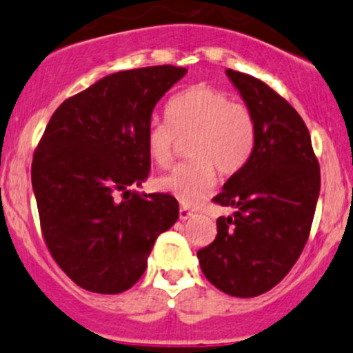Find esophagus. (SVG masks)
Masks as SVG:
<instances>
[{
  "label": "esophagus",
  "instance_id": "obj_1",
  "mask_svg": "<svg viewBox=\"0 0 353 353\" xmlns=\"http://www.w3.org/2000/svg\"><path fill=\"white\" fill-rule=\"evenodd\" d=\"M191 217H193V214L190 212V208H186V207L179 208V219H181V221H188V219H191Z\"/></svg>",
  "mask_w": 353,
  "mask_h": 353
}]
</instances>
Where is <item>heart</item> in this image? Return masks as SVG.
I'll list each match as a JSON object with an SVG mask.
<instances>
[{
  "label": "heart",
  "mask_w": 353,
  "mask_h": 353,
  "mask_svg": "<svg viewBox=\"0 0 353 353\" xmlns=\"http://www.w3.org/2000/svg\"><path fill=\"white\" fill-rule=\"evenodd\" d=\"M167 117H153L146 128V152L153 163L167 167L174 160L181 139H190L188 155L157 179V188L172 194L186 207H198L221 176H236L245 169L256 143L255 119L248 107L232 101L225 91L196 84L170 98Z\"/></svg>",
  "instance_id": "b5f03b06"
}]
</instances>
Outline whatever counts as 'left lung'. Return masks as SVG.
Returning <instances> with one entry per match:
<instances>
[{"label":"left lung","mask_w":353,"mask_h":353,"mask_svg":"<svg viewBox=\"0 0 353 353\" xmlns=\"http://www.w3.org/2000/svg\"><path fill=\"white\" fill-rule=\"evenodd\" d=\"M225 74L255 119L256 143L245 169L214 198L234 214L217 219V236L196 255L215 288L250 299L274 288L299 260L321 172L299 112L265 82L231 68Z\"/></svg>","instance_id":"1"}]
</instances>
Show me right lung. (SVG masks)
Masks as SVG:
<instances>
[{
  "instance_id": "add662e5",
  "label": "right lung",
  "mask_w": 353,
  "mask_h": 353,
  "mask_svg": "<svg viewBox=\"0 0 353 353\" xmlns=\"http://www.w3.org/2000/svg\"><path fill=\"white\" fill-rule=\"evenodd\" d=\"M186 68L157 65L107 75L54 110L34 152L32 190L54 262L81 288L115 295L143 276L179 205L138 194L150 174L146 128Z\"/></svg>"
}]
</instances>
